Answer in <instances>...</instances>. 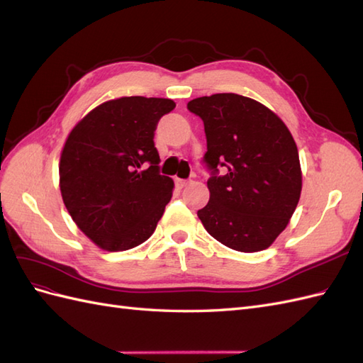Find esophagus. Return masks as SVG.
<instances>
[{"label": "esophagus", "instance_id": "1", "mask_svg": "<svg viewBox=\"0 0 363 363\" xmlns=\"http://www.w3.org/2000/svg\"><path fill=\"white\" fill-rule=\"evenodd\" d=\"M188 180H183V179H175V184L179 186V188H184V186H188Z\"/></svg>", "mask_w": 363, "mask_h": 363}]
</instances>
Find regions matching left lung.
Instances as JSON below:
<instances>
[{"label": "left lung", "mask_w": 363, "mask_h": 363, "mask_svg": "<svg viewBox=\"0 0 363 363\" xmlns=\"http://www.w3.org/2000/svg\"><path fill=\"white\" fill-rule=\"evenodd\" d=\"M204 123L212 169L208 203L199 211L207 233L223 245L267 250L289 224L301 195V167L286 124L271 108L238 94L188 103ZM225 175L218 176V167Z\"/></svg>", "instance_id": "8db88e82"}]
</instances>
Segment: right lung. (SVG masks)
Listing matches in <instances>:
<instances>
[{
    "mask_svg": "<svg viewBox=\"0 0 363 363\" xmlns=\"http://www.w3.org/2000/svg\"><path fill=\"white\" fill-rule=\"evenodd\" d=\"M175 103L121 96L84 115L65 140L59 186L82 232L106 251L135 248L155 233L174 182L159 174L155 130Z\"/></svg>",
    "mask_w": 363,
    "mask_h": 363,
    "instance_id": "obj_1",
    "label": "right lung"
}]
</instances>
